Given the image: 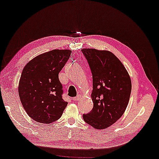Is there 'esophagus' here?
Listing matches in <instances>:
<instances>
[{
	"label": "esophagus",
	"instance_id": "obj_1",
	"mask_svg": "<svg viewBox=\"0 0 159 159\" xmlns=\"http://www.w3.org/2000/svg\"><path fill=\"white\" fill-rule=\"evenodd\" d=\"M80 95H77V97H74V98H73V100H74V101H75V102H77V101H78V100L79 99H80Z\"/></svg>",
	"mask_w": 159,
	"mask_h": 159
}]
</instances>
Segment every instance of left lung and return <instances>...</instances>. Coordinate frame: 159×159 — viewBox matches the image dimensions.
<instances>
[{"label":"left lung","instance_id":"8db88e82","mask_svg":"<svg viewBox=\"0 0 159 159\" xmlns=\"http://www.w3.org/2000/svg\"><path fill=\"white\" fill-rule=\"evenodd\" d=\"M82 52L91 69L92 110L83 114L84 121L96 129H104L121 118L131 92L129 75L121 62L108 50L84 48Z\"/></svg>","mask_w":159,"mask_h":159}]
</instances>
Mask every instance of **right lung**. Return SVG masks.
Returning a JSON list of instances; mask_svg holds the SVG:
<instances>
[{"label": "right lung", "instance_id": "right-lung-1", "mask_svg": "<svg viewBox=\"0 0 159 159\" xmlns=\"http://www.w3.org/2000/svg\"><path fill=\"white\" fill-rule=\"evenodd\" d=\"M70 50H53L34 57L24 67L18 93L24 109L33 120L50 124L60 118L67 102L62 99L58 75L71 55Z\"/></svg>", "mask_w": 159, "mask_h": 159}]
</instances>
